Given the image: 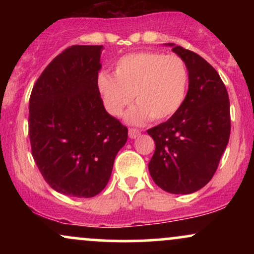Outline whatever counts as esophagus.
I'll return each mask as SVG.
<instances>
[{
    "instance_id": "34e87169",
    "label": "esophagus",
    "mask_w": 254,
    "mask_h": 254,
    "mask_svg": "<svg viewBox=\"0 0 254 254\" xmlns=\"http://www.w3.org/2000/svg\"><path fill=\"white\" fill-rule=\"evenodd\" d=\"M141 135V131L138 129H129V137L130 138H136Z\"/></svg>"
}]
</instances>
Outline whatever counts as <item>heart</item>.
<instances>
[{"mask_svg":"<svg viewBox=\"0 0 254 254\" xmlns=\"http://www.w3.org/2000/svg\"><path fill=\"white\" fill-rule=\"evenodd\" d=\"M98 90L105 109L118 117L129 106L133 95L137 105L127 113L131 124H142L173 117L188 94L189 71L177 55L139 51L125 55L115 64V76L100 72Z\"/></svg>","mask_w":254,"mask_h":254,"instance_id":"obj_1","label":"heart"}]
</instances>
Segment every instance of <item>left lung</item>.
<instances>
[{
  "label": "left lung",
  "mask_w": 254,
  "mask_h": 254,
  "mask_svg": "<svg viewBox=\"0 0 254 254\" xmlns=\"http://www.w3.org/2000/svg\"><path fill=\"white\" fill-rule=\"evenodd\" d=\"M166 45L185 62L189 90L173 117L147 131L155 142L148 168L162 190L189 194L210 182L226 150L229 99L220 75L204 58L172 43Z\"/></svg>",
  "instance_id": "1"
}]
</instances>
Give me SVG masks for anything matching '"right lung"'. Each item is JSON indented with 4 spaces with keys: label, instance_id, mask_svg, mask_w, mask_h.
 Returning <instances> with one entry per match:
<instances>
[{
    "label": "right lung",
    "instance_id": "right-lung-1",
    "mask_svg": "<svg viewBox=\"0 0 254 254\" xmlns=\"http://www.w3.org/2000/svg\"><path fill=\"white\" fill-rule=\"evenodd\" d=\"M103 45H74L52 60L30 98L32 155L45 182L66 196L104 190L127 129L105 110L98 90Z\"/></svg>",
    "mask_w": 254,
    "mask_h": 254
}]
</instances>
